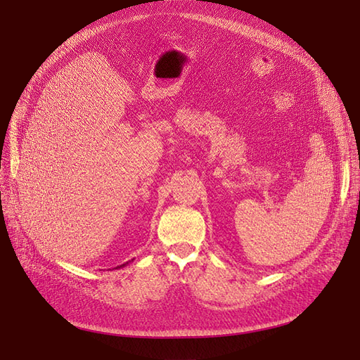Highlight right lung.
Returning <instances> with one entry per match:
<instances>
[{"label":"right lung","mask_w":360,"mask_h":360,"mask_svg":"<svg viewBox=\"0 0 360 360\" xmlns=\"http://www.w3.org/2000/svg\"><path fill=\"white\" fill-rule=\"evenodd\" d=\"M132 260H134V259H132ZM132 260H129V262H132ZM129 262H127V263H123V264H120V266H117V268H115V269H120V268H123V266H127V264H128Z\"/></svg>","instance_id":"1"}]
</instances>
